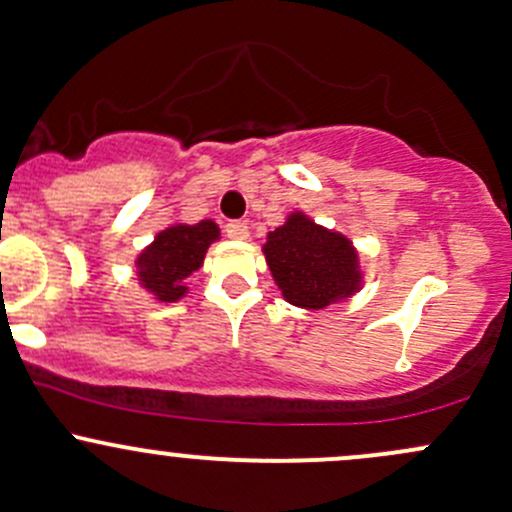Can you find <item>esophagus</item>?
Listing matches in <instances>:
<instances>
[{"mask_svg": "<svg viewBox=\"0 0 512 512\" xmlns=\"http://www.w3.org/2000/svg\"><path fill=\"white\" fill-rule=\"evenodd\" d=\"M224 232H227L229 239H234V241H246V239H249V227H246L244 222H229Z\"/></svg>", "mask_w": 512, "mask_h": 512, "instance_id": "34e87169", "label": "esophagus"}]
</instances>
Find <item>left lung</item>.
<instances>
[{"label": "left lung", "mask_w": 512, "mask_h": 512, "mask_svg": "<svg viewBox=\"0 0 512 512\" xmlns=\"http://www.w3.org/2000/svg\"><path fill=\"white\" fill-rule=\"evenodd\" d=\"M263 256L283 298L302 310H324L364 285L359 251L349 236L322 227L300 210L268 232Z\"/></svg>", "instance_id": "obj_1"}]
</instances>
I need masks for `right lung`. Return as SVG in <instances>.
I'll return each instance as SVG.
<instances>
[{"label":"right lung","mask_w":512,"mask_h":512,"mask_svg":"<svg viewBox=\"0 0 512 512\" xmlns=\"http://www.w3.org/2000/svg\"><path fill=\"white\" fill-rule=\"evenodd\" d=\"M217 239L219 227L212 219H202L197 224H170L136 256L139 285L156 302L183 300L188 295L185 280L200 271L207 249Z\"/></svg>","instance_id":"obj_1"}]
</instances>
